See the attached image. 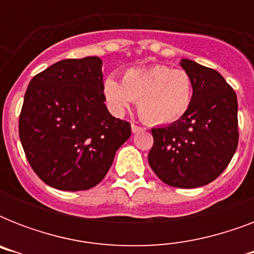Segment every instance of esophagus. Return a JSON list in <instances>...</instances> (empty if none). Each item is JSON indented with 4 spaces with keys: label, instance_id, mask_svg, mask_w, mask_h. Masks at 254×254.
<instances>
[{
    "label": "esophagus",
    "instance_id": "esophagus-1",
    "mask_svg": "<svg viewBox=\"0 0 254 254\" xmlns=\"http://www.w3.org/2000/svg\"><path fill=\"white\" fill-rule=\"evenodd\" d=\"M141 130H143L142 127H137L135 124H131V131H133V133H138V131H141Z\"/></svg>",
    "mask_w": 254,
    "mask_h": 254
}]
</instances>
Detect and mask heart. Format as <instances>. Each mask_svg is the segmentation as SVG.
<instances>
[{
	"instance_id": "obj_1",
	"label": "heart",
	"mask_w": 254,
	"mask_h": 254,
	"mask_svg": "<svg viewBox=\"0 0 254 254\" xmlns=\"http://www.w3.org/2000/svg\"><path fill=\"white\" fill-rule=\"evenodd\" d=\"M103 95L115 115H123L133 101L143 121L150 125H171L187 115L193 96L192 79L185 69L155 64L130 68L124 73L123 84L107 76Z\"/></svg>"
}]
</instances>
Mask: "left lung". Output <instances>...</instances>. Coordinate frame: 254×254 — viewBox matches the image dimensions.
<instances>
[{
    "mask_svg": "<svg viewBox=\"0 0 254 254\" xmlns=\"http://www.w3.org/2000/svg\"><path fill=\"white\" fill-rule=\"evenodd\" d=\"M179 64L192 79V104L171 125L153 127L149 165L166 185L195 189L215 181L239 142L236 92L220 73L190 59Z\"/></svg>",
    "mask_w": 254,
    "mask_h": 254,
    "instance_id": "1",
    "label": "left lung"
}]
</instances>
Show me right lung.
Listing matches in <instances>:
<instances>
[{
	"mask_svg": "<svg viewBox=\"0 0 254 254\" xmlns=\"http://www.w3.org/2000/svg\"><path fill=\"white\" fill-rule=\"evenodd\" d=\"M99 57L64 59L29 83L19 138L30 166L46 185L81 191L99 185L130 124L109 113Z\"/></svg>",
	"mask_w": 254,
	"mask_h": 254,
	"instance_id": "obj_1",
	"label": "right lung"
}]
</instances>
